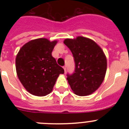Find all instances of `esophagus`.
Wrapping results in <instances>:
<instances>
[{
    "label": "esophagus",
    "mask_w": 129,
    "mask_h": 129,
    "mask_svg": "<svg viewBox=\"0 0 129 129\" xmlns=\"http://www.w3.org/2000/svg\"><path fill=\"white\" fill-rule=\"evenodd\" d=\"M63 69H64V72H66V70H67V66H64L63 67Z\"/></svg>",
    "instance_id": "34e87169"
}]
</instances>
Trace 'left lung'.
Segmentation results:
<instances>
[{
	"label": "left lung",
	"mask_w": 129,
	"mask_h": 129,
	"mask_svg": "<svg viewBox=\"0 0 129 129\" xmlns=\"http://www.w3.org/2000/svg\"><path fill=\"white\" fill-rule=\"evenodd\" d=\"M64 44L74 58V73L67 80L74 94L86 96L95 92L103 83L107 72V57L98 44L89 38L78 36L66 39Z\"/></svg>",
	"instance_id": "obj_1"
}]
</instances>
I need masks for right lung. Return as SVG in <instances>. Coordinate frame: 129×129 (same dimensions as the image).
I'll return each instance as SVG.
<instances>
[{"label":"right lung","mask_w":129,"mask_h":129,"mask_svg":"<svg viewBox=\"0 0 129 129\" xmlns=\"http://www.w3.org/2000/svg\"><path fill=\"white\" fill-rule=\"evenodd\" d=\"M57 41L46 38L31 40L23 45L15 59L16 71L20 83L32 95L45 96L53 90L62 67L52 55Z\"/></svg>","instance_id":"right-lung-1"}]
</instances>
